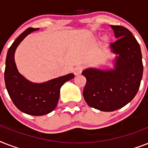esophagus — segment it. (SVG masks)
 <instances>
[{
  "label": "esophagus",
  "mask_w": 148,
  "mask_h": 148,
  "mask_svg": "<svg viewBox=\"0 0 148 148\" xmlns=\"http://www.w3.org/2000/svg\"><path fill=\"white\" fill-rule=\"evenodd\" d=\"M84 65H77V67H74V74H75V75H77V74H81V72H82V71L84 70Z\"/></svg>",
  "instance_id": "1"
}]
</instances>
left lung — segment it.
<instances>
[{
  "instance_id": "obj_1",
  "label": "left lung",
  "mask_w": 148,
  "mask_h": 148,
  "mask_svg": "<svg viewBox=\"0 0 148 148\" xmlns=\"http://www.w3.org/2000/svg\"><path fill=\"white\" fill-rule=\"evenodd\" d=\"M117 40L110 44L116 58L113 70H84L87 79L84 98L88 105L102 111H114L123 108L135 97L143 75L140 45L128 29L110 25Z\"/></svg>"
}]
</instances>
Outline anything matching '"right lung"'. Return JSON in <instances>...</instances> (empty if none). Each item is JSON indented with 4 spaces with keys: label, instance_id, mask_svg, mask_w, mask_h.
<instances>
[{
    "label": "right lung",
    "instance_id": "obj_1",
    "mask_svg": "<svg viewBox=\"0 0 148 148\" xmlns=\"http://www.w3.org/2000/svg\"><path fill=\"white\" fill-rule=\"evenodd\" d=\"M38 30L29 27L14 41L8 49L4 71L6 88L14 104L22 112L34 116L47 114L54 110L61 86L74 77V74H69L45 83L34 84L18 72L14 61L15 50L27 34Z\"/></svg>",
    "mask_w": 148,
    "mask_h": 148
}]
</instances>
